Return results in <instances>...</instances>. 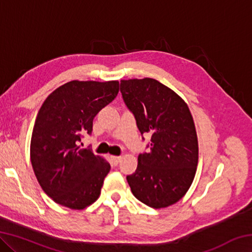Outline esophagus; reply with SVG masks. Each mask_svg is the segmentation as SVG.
<instances>
[{"mask_svg": "<svg viewBox=\"0 0 252 252\" xmlns=\"http://www.w3.org/2000/svg\"><path fill=\"white\" fill-rule=\"evenodd\" d=\"M111 159H112V162H113V164H118L119 162L121 161V159H122V157H120V156H113V157H111Z\"/></svg>", "mask_w": 252, "mask_h": 252, "instance_id": "obj_1", "label": "esophagus"}]
</instances>
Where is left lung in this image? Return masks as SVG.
<instances>
[{"label": "left lung", "mask_w": 252, "mask_h": 252, "mask_svg": "<svg viewBox=\"0 0 252 252\" xmlns=\"http://www.w3.org/2000/svg\"><path fill=\"white\" fill-rule=\"evenodd\" d=\"M120 91L141 134H151L150 152L139 155L138 168L126 177L132 193L151 208L171 206L187 193L197 171L198 138L189 106L150 78L121 80Z\"/></svg>", "instance_id": "left-lung-1"}]
</instances>
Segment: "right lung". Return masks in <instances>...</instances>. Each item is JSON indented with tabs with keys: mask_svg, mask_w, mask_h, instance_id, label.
<instances>
[{
	"mask_svg": "<svg viewBox=\"0 0 252 252\" xmlns=\"http://www.w3.org/2000/svg\"><path fill=\"white\" fill-rule=\"evenodd\" d=\"M119 81H70L46 97L33 126L31 163L44 192L54 202L74 210L100 197L110 163L90 149H81L91 134L93 119L114 100Z\"/></svg>",
	"mask_w": 252,
	"mask_h": 252,
	"instance_id": "add662e5",
	"label": "right lung"
}]
</instances>
